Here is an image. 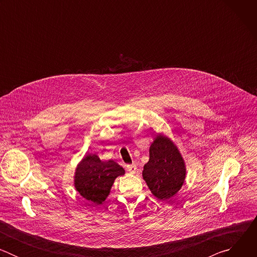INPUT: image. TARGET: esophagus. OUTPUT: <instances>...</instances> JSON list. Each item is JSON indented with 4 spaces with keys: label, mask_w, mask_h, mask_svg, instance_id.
I'll use <instances>...</instances> for the list:
<instances>
[{
    "label": "esophagus",
    "mask_w": 257,
    "mask_h": 257,
    "mask_svg": "<svg viewBox=\"0 0 257 257\" xmlns=\"http://www.w3.org/2000/svg\"><path fill=\"white\" fill-rule=\"evenodd\" d=\"M126 169H127L130 173H135L137 168H136L135 165H127V166H126Z\"/></svg>",
    "instance_id": "1"
}]
</instances>
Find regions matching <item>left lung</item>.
Listing matches in <instances>:
<instances>
[{
    "instance_id": "1",
    "label": "left lung",
    "mask_w": 257,
    "mask_h": 257,
    "mask_svg": "<svg viewBox=\"0 0 257 257\" xmlns=\"http://www.w3.org/2000/svg\"><path fill=\"white\" fill-rule=\"evenodd\" d=\"M185 165L172 141L158 136L150 149L142 176L152 193L161 200L174 196L185 180Z\"/></svg>"
}]
</instances>
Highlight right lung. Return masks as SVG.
<instances>
[{"instance_id":"1","label":"right lung","mask_w":257,"mask_h":257,"mask_svg":"<svg viewBox=\"0 0 257 257\" xmlns=\"http://www.w3.org/2000/svg\"><path fill=\"white\" fill-rule=\"evenodd\" d=\"M124 173L114 161L101 162L97 156L88 155L76 169L75 187L82 197L99 205L108 195L115 179Z\"/></svg>"}]
</instances>
